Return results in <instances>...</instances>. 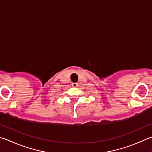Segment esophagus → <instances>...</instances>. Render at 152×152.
Listing matches in <instances>:
<instances>
[{
	"instance_id": "esophagus-1",
	"label": "esophagus",
	"mask_w": 152,
	"mask_h": 152,
	"mask_svg": "<svg viewBox=\"0 0 152 152\" xmlns=\"http://www.w3.org/2000/svg\"><path fill=\"white\" fill-rule=\"evenodd\" d=\"M72 86L77 87V86H78V84H77V83H72Z\"/></svg>"
}]
</instances>
